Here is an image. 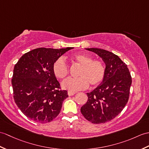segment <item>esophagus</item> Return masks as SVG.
<instances>
[{"mask_svg": "<svg viewBox=\"0 0 149 149\" xmlns=\"http://www.w3.org/2000/svg\"><path fill=\"white\" fill-rule=\"evenodd\" d=\"M75 94L74 92H71V91H68V96H74Z\"/></svg>", "mask_w": 149, "mask_h": 149, "instance_id": "esophagus-1", "label": "esophagus"}]
</instances>
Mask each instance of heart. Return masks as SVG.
I'll list each match as a JSON object with an SVG mask.
<instances>
[{
	"instance_id": "heart-1",
	"label": "heart",
	"mask_w": 149,
	"mask_h": 149,
	"mask_svg": "<svg viewBox=\"0 0 149 149\" xmlns=\"http://www.w3.org/2000/svg\"><path fill=\"white\" fill-rule=\"evenodd\" d=\"M71 59L81 67L78 72V78H70L62 82V88L69 91L75 92L86 89L89 84L96 87L104 80L106 66L102 60H93L89 55L79 53L73 55ZM53 73L56 77L64 79L69 74V68L63 57L58 58L53 65Z\"/></svg>"
}]
</instances>
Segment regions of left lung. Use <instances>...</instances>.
<instances>
[{
  "label": "left lung",
  "instance_id": "obj_1",
  "mask_svg": "<svg viewBox=\"0 0 149 149\" xmlns=\"http://www.w3.org/2000/svg\"><path fill=\"white\" fill-rule=\"evenodd\" d=\"M86 49L97 54L106 65V75L97 88L88 93V101L81 109L86 119L93 124L110 121L121 112L128 102L132 78L117 55L98 48Z\"/></svg>",
  "mask_w": 149,
  "mask_h": 149
}]
</instances>
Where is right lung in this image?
<instances>
[{
  "label": "right lung",
  "instance_id": "obj_1",
  "mask_svg": "<svg viewBox=\"0 0 149 149\" xmlns=\"http://www.w3.org/2000/svg\"><path fill=\"white\" fill-rule=\"evenodd\" d=\"M74 47H39L24 54L14 67L11 83L16 105L28 118L40 123L60 113L67 91L61 89L53 70L54 62Z\"/></svg>",
  "mask_w": 149,
  "mask_h": 149
}]
</instances>
